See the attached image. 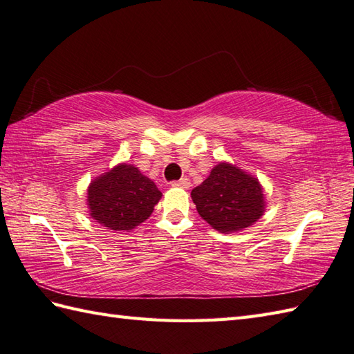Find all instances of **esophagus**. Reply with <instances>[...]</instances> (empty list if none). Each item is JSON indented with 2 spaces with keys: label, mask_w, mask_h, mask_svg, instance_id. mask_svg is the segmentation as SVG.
<instances>
[{
  "label": "esophagus",
  "mask_w": 354,
  "mask_h": 354,
  "mask_svg": "<svg viewBox=\"0 0 354 354\" xmlns=\"http://www.w3.org/2000/svg\"><path fill=\"white\" fill-rule=\"evenodd\" d=\"M173 187H181V189H189L190 187V179L189 178H181L179 181H173Z\"/></svg>",
  "instance_id": "34e87169"
}]
</instances>
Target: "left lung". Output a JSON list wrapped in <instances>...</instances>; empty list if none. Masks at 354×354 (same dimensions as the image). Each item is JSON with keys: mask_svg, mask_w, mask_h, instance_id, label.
I'll use <instances>...</instances> for the list:
<instances>
[{"mask_svg": "<svg viewBox=\"0 0 354 354\" xmlns=\"http://www.w3.org/2000/svg\"><path fill=\"white\" fill-rule=\"evenodd\" d=\"M199 216L219 232L251 227L265 213V194L259 179L230 162H219L192 190Z\"/></svg>", "mask_w": 354, "mask_h": 354, "instance_id": "1", "label": "left lung"}]
</instances>
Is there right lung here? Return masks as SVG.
I'll use <instances>...</instances> for the list:
<instances>
[{"mask_svg": "<svg viewBox=\"0 0 354 354\" xmlns=\"http://www.w3.org/2000/svg\"><path fill=\"white\" fill-rule=\"evenodd\" d=\"M162 193L135 165L122 162L88 187L89 214L103 227L129 231L152 214Z\"/></svg>", "mask_w": 354, "mask_h": 354, "instance_id": "1", "label": "right lung"}]
</instances>
